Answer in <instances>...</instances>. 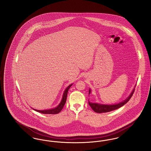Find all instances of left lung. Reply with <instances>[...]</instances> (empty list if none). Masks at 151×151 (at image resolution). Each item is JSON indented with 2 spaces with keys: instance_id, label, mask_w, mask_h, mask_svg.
I'll return each mask as SVG.
<instances>
[{
  "instance_id": "left-lung-1",
  "label": "left lung",
  "mask_w": 151,
  "mask_h": 151,
  "mask_svg": "<svg viewBox=\"0 0 151 151\" xmlns=\"http://www.w3.org/2000/svg\"><path fill=\"white\" fill-rule=\"evenodd\" d=\"M134 91H135V89H134L133 91L131 92L129 97H128V98L127 99H126L124 101H123L122 102H120L119 104H118L109 105H101V104L92 103V102H88V103H89V106L91 107L94 112L97 113H107V112H109V111L114 110L116 109H118L122 107V106H123L124 104H126L131 98L132 96L134 93ZM90 93H91V90L89 89V94Z\"/></svg>"
}]
</instances>
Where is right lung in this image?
Masks as SVG:
<instances>
[{
	"label": "right lung",
	"instance_id": "obj_1",
	"mask_svg": "<svg viewBox=\"0 0 151 151\" xmlns=\"http://www.w3.org/2000/svg\"><path fill=\"white\" fill-rule=\"evenodd\" d=\"M72 85V84L70 85L65 89V90L64 92V93H63V97H62V100L60 103L59 104V105L58 106L57 108H54V109H50V110H36V109H34V110H36V111H38V112L42 113V114H56L59 113V112H60V111L62 110V109L64 107V105L65 104L66 100H67L68 91Z\"/></svg>",
	"mask_w": 151,
	"mask_h": 151
}]
</instances>
